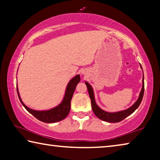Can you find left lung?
<instances>
[{
  "label": "left lung",
  "instance_id": "1",
  "mask_svg": "<svg viewBox=\"0 0 160 160\" xmlns=\"http://www.w3.org/2000/svg\"><path fill=\"white\" fill-rule=\"evenodd\" d=\"M140 65H141V64H140ZM141 67L142 69L141 65ZM142 86L141 91L140 92L138 98L135 102V103L131 106V107L127 109V110L116 112H106L105 110H102V109L96 104V100H95L93 89L92 88V86L89 84L88 82H86L85 83L86 86H87L88 94L91 98L92 110H93L94 114H96V116L98 117V118H99L100 119L102 120V121H105L107 122L116 123V122H119L122 121V120L124 119L126 117H127L128 116H129L130 114H132L133 112L138 108L140 104H141L142 97H143V94H144V75L142 76Z\"/></svg>",
  "mask_w": 160,
  "mask_h": 160
}]
</instances>
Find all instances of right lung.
<instances>
[{
	"mask_svg": "<svg viewBox=\"0 0 160 160\" xmlns=\"http://www.w3.org/2000/svg\"><path fill=\"white\" fill-rule=\"evenodd\" d=\"M80 80L81 78L79 74L76 75L74 77H73L69 82L68 84L67 85L65 93H64V96L62 102L56 107L46 110H36L28 108L22 102L20 96H19L18 84H17V91H18L19 99L20 100L22 105L30 114H32L36 119L43 122L55 123L64 119L68 115L70 108H71V100L72 96L74 94L76 86L78 84V83L80 82Z\"/></svg>",
	"mask_w": 160,
	"mask_h": 160,
	"instance_id": "1",
	"label": "right lung"
}]
</instances>
